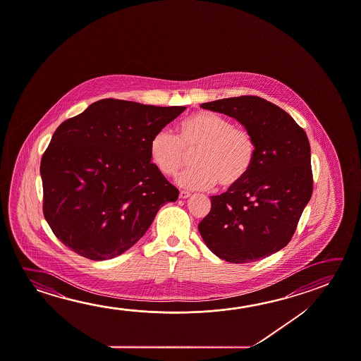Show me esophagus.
<instances>
[{"mask_svg":"<svg viewBox=\"0 0 361 361\" xmlns=\"http://www.w3.org/2000/svg\"><path fill=\"white\" fill-rule=\"evenodd\" d=\"M190 196H191V194H190L189 191H185V190L180 191V199H188Z\"/></svg>","mask_w":361,"mask_h":361,"instance_id":"1","label":"esophagus"}]
</instances>
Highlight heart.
<instances>
[{
    "instance_id": "b5f03b06",
    "label": "heart",
    "mask_w": 361,
    "mask_h": 361,
    "mask_svg": "<svg viewBox=\"0 0 361 361\" xmlns=\"http://www.w3.org/2000/svg\"><path fill=\"white\" fill-rule=\"evenodd\" d=\"M149 159L167 178L178 175L188 154L195 167L178 178L181 188L207 190L219 183L229 190L247 178L255 165L257 145L247 128L234 126L216 113H192L178 126V137L169 130L156 132L149 141Z\"/></svg>"
}]
</instances>
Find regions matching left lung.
Instances as JSON below:
<instances>
[{
    "mask_svg": "<svg viewBox=\"0 0 361 361\" xmlns=\"http://www.w3.org/2000/svg\"><path fill=\"white\" fill-rule=\"evenodd\" d=\"M237 119L253 135L255 165L247 178L221 195L199 224L202 240L219 258L249 263L284 248L312 195L307 135L282 108L255 95L202 103Z\"/></svg>",
    "mask_w": 361,
    "mask_h": 361,
    "instance_id": "1",
    "label": "left lung"
}]
</instances>
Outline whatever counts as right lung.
Segmentation results:
<instances>
[{"mask_svg": "<svg viewBox=\"0 0 361 361\" xmlns=\"http://www.w3.org/2000/svg\"><path fill=\"white\" fill-rule=\"evenodd\" d=\"M186 106L101 99L54 132L40 164L44 216L66 247L112 259L145 235L178 190L149 159V141Z\"/></svg>", "mask_w": 361, "mask_h": 361, "instance_id": "1", "label": "right lung"}]
</instances>
